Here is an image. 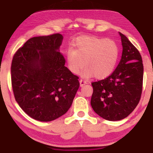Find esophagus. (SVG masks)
<instances>
[{
    "instance_id": "obj_1",
    "label": "esophagus",
    "mask_w": 153,
    "mask_h": 153,
    "mask_svg": "<svg viewBox=\"0 0 153 153\" xmlns=\"http://www.w3.org/2000/svg\"><path fill=\"white\" fill-rule=\"evenodd\" d=\"M79 84H80V86H83L84 84H86L87 82L86 81H84V79H81L79 80Z\"/></svg>"
}]
</instances>
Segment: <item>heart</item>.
Here are the masks:
<instances>
[{
  "label": "heart",
  "instance_id": "b5f03b06",
  "mask_svg": "<svg viewBox=\"0 0 153 153\" xmlns=\"http://www.w3.org/2000/svg\"><path fill=\"white\" fill-rule=\"evenodd\" d=\"M66 51L67 67L72 74H77L84 67L82 76L85 78L95 76L105 78L113 73L117 65L120 48L111 39L95 36H80Z\"/></svg>",
  "mask_w": 153,
  "mask_h": 153
}]
</instances>
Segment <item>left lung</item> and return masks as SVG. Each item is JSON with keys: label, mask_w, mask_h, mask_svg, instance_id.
I'll return each instance as SVG.
<instances>
[{"label": "left lung", "mask_w": 153, "mask_h": 153, "mask_svg": "<svg viewBox=\"0 0 153 153\" xmlns=\"http://www.w3.org/2000/svg\"><path fill=\"white\" fill-rule=\"evenodd\" d=\"M120 34L123 51L117 68L105 79L92 83V107L108 121L123 120L132 112L140 100L143 85L140 53L125 35Z\"/></svg>", "instance_id": "left-lung-1"}]
</instances>
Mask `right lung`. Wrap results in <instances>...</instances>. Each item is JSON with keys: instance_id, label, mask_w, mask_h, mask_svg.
Wrapping results in <instances>:
<instances>
[{"instance_id": "obj_1", "label": "right lung", "mask_w": 153, "mask_h": 153, "mask_svg": "<svg viewBox=\"0 0 153 153\" xmlns=\"http://www.w3.org/2000/svg\"><path fill=\"white\" fill-rule=\"evenodd\" d=\"M60 33L33 37L14 54L11 67L12 89L24 112L40 121L64 115L79 86V77L65 66L59 52Z\"/></svg>"}]
</instances>
